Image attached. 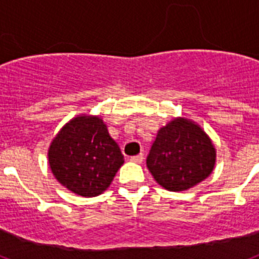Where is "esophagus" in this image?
I'll return each instance as SVG.
<instances>
[{
    "mask_svg": "<svg viewBox=\"0 0 259 259\" xmlns=\"http://www.w3.org/2000/svg\"><path fill=\"white\" fill-rule=\"evenodd\" d=\"M144 159V155L143 154H137V155H134V157L130 158V161L134 162V163H141Z\"/></svg>",
    "mask_w": 259,
    "mask_h": 259,
    "instance_id": "1",
    "label": "esophagus"
}]
</instances>
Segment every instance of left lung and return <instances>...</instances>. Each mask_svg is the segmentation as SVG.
Instances as JSON below:
<instances>
[{
	"mask_svg": "<svg viewBox=\"0 0 259 259\" xmlns=\"http://www.w3.org/2000/svg\"><path fill=\"white\" fill-rule=\"evenodd\" d=\"M217 150L201 125L184 116L158 130L146 166L155 182L171 192H184L212 172Z\"/></svg>",
	"mask_w": 259,
	"mask_h": 259,
	"instance_id": "1",
	"label": "left lung"
}]
</instances>
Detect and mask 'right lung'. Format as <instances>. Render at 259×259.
<instances>
[{"instance_id":"obj_1","label":"right lung","mask_w":259,"mask_h":259,"mask_svg":"<svg viewBox=\"0 0 259 259\" xmlns=\"http://www.w3.org/2000/svg\"><path fill=\"white\" fill-rule=\"evenodd\" d=\"M48 161L54 178L68 191L96 197L109 188L124 157L101 116L80 114L54 136Z\"/></svg>"}]
</instances>
